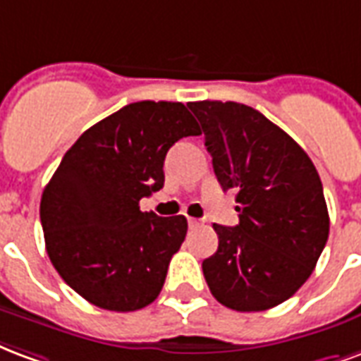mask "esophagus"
<instances>
[{"label":"esophagus","instance_id":"34e87169","mask_svg":"<svg viewBox=\"0 0 361 361\" xmlns=\"http://www.w3.org/2000/svg\"><path fill=\"white\" fill-rule=\"evenodd\" d=\"M204 225V221L202 219H196V217H188V227L190 228H198Z\"/></svg>","mask_w":361,"mask_h":361}]
</instances>
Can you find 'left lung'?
<instances>
[{"label":"left lung","mask_w":361,"mask_h":361,"mask_svg":"<svg viewBox=\"0 0 361 361\" xmlns=\"http://www.w3.org/2000/svg\"><path fill=\"white\" fill-rule=\"evenodd\" d=\"M215 177L236 192L238 225H213L219 246L204 259L209 290L236 312L283 304L312 275L329 238L317 169L290 136L236 102H190ZM200 130V133H202Z\"/></svg>","instance_id":"obj_1"}]
</instances>
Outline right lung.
Listing matches in <instances>:
<instances>
[{
    "label": "right lung",
    "mask_w": 361,
    "mask_h": 361,
    "mask_svg": "<svg viewBox=\"0 0 361 361\" xmlns=\"http://www.w3.org/2000/svg\"><path fill=\"white\" fill-rule=\"evenodd\" d=\"M198 134L180 102H136L63 155L42 194V228L57 273L90 304L136 312L159 296L188 223L140 212V200L163 188L171 146Z\"/></svg>",
    "instance_id": "1"
}]
</instances>
